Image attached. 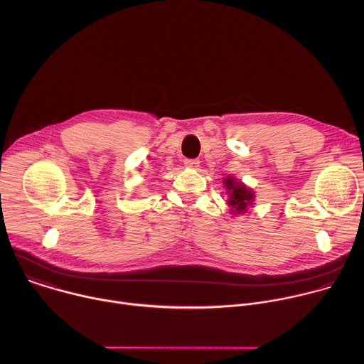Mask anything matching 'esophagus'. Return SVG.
Segmentation results:
<instances>
[{"instance_id": "1", "label": "esophagus", "mask_w": 364, "mask_h": 364, "mask_svg": "<svg viewBox=\"0 0 364 364\" xmlns=\"http://www.w3.org/2000/svg\"><path fill=\"white\" fill-rule=\"evenodd\" d=\"M184 164H186V167H187V168H197V167L200 166L198 160H186V161H184Z\"/></svg>"}]
</instances>
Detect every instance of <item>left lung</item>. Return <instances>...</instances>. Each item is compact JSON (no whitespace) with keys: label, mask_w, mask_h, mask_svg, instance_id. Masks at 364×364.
I'll return each instance as SVG.
<instances>
[{"label":"left lung","mask_w":364,"mask_h":364,"mask_svg":"<svg viewBox=\"0 0 364 364\" xmlns=\"http://www.w3.org/2000/svg\"><path fill=\"white\" fill-rule=\"evenodd\" d=\"M223 187L228 194L226 203L230 207V213L233 216L245 215L247 213L249 207H253L255 191L240 180H236L233 176H228L223 178Z\"/></svg>","instance_id":"1"}]
</instances>
